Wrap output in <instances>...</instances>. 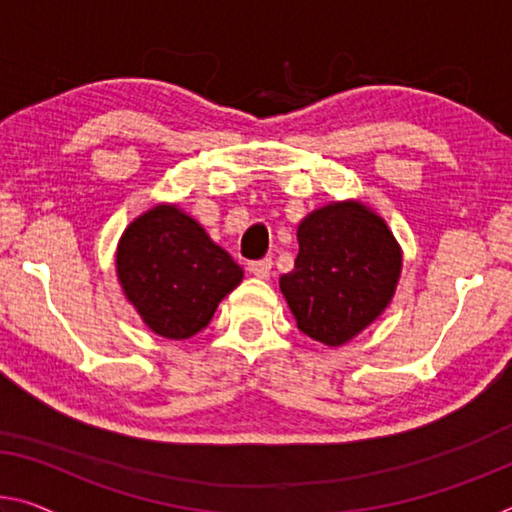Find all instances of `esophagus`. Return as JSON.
Wrapping results in <instances>:
<instances>
[{
	"instance_id": "1",
	"label": "esophagus",
	"mask_w": 512,
	"mask_h": 512,
	"mask_svg": "<svg viewBox=\"0 0 512 512\" xmlns=\"http://www.w3.org/2000/svg\"><path fill=\"white\" fill-rule=\"evenodd\" d=\"M271 269H273V259L266 257V259H257V262H250L248 264V271L255 275V278L259 280H266L271 275Z\"/></svg>"
}]
</instances>
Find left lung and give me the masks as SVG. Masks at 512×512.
<instances>
[{
  "label": "left lung",
  "instance_id": "1",
  "mask_svg": "<svg viewBox=\"0 0 512 512\" xmlns=\"http://www.w3.org/2000/svg\"><path fill=\"white\" fill-rule=\"evenodd\" d=\"M294 271L280 289L298 328L339 346L376 321L401 273L399 246L380 218L360 202H332L298 225Z\"/></svg>",
  "mask_w": 512,
  "mask_h": 512
}]
</instances>
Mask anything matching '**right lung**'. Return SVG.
I'll return each mask as SVG.
<instances>
[{
    "mask_svg": "<svg viewBox=\"0 0 512 512\" xmlns=\"http://www.w3.org/2000/svg\"><path fill=\"white\" fill-rule=\"evenodd\" d=\"M118 278L152 332L189 339L243 278L241 266L175 205L136 218L120 239Z\"/></svg>",
    "mask_w": 512,
    "mask_h": 512,
    "instance_id": "1",
    "label": "right lung"
}]
</instances>
